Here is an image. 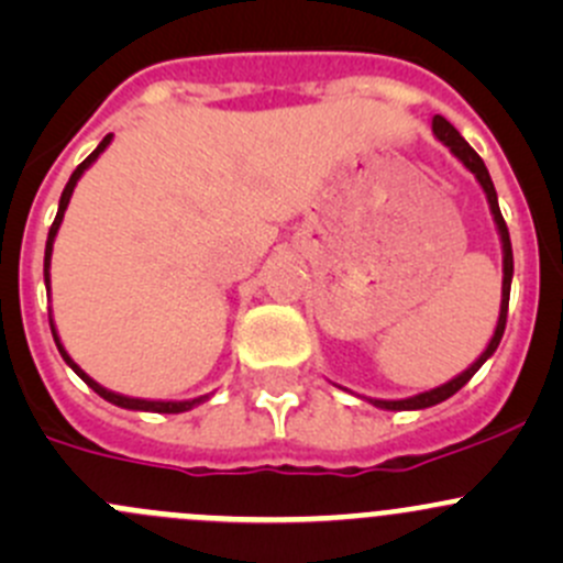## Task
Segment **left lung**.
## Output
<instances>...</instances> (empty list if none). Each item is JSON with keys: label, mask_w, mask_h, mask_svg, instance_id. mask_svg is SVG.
Here are the masks:
<instances>
[{"label": "left lung", "mask_w": 563, "mask_h": 563, "mask_svg": "<svg viewBox=\"0 0 563 563\" xmlns=\"http://www.w3.org/2000/svg\"><path fill=\"white\" fill-rule=\"evenodd\" d=\"M433 135L441 141V144L446 146V150L452 152V155L457 157L460 163H463L465 168H468L471 174H474V179L479 181V187H482V190H485L487 207H490L493 223H496L498 240H501V255H504L501 308H498L496 329H493V338H490V343L485 345V351H482V354L476 356V360L471 362V365L465 367L463 373H457L455 378H450V382L441 384V387H433V389H428V391H419V395H411V397H400V400H382V397H362V395H356V397H362V400L373 402V406H376V408H384V411H419V408H430V406H439V402H444L446 397H452L457 389H463L465 384H468L471 378H474V373L479 371V367L485 365V362L490 360L493 354H496L498 343H501V338H504V327H507L509 288H512L515 261H512V242H509V229H507V223H504V218H501V209H498L496 187H493V179H490V174H487L485 161H482V157L476 155L474 150H471L468 141H465L463 135H460L457 130L452 128V124L446 122L444 117H439V113H435V117H433ZM340 389H343V387H340Z\"/></svg>", "instance_id": "8db88e82"}]
</instances>
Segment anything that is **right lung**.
I'll use <instances>...</instances> for the list:
<instances>
[{
	"label": "right lung",
	"instance_id": "obj_1",
	"mask_svg": "<svg viewBox=\"0 0 563 563\" xmlns=\"http://www.w3.org/2000/svg\"><path fill=\"white\" fill-rule=\"evenodd\" d=\"M111 141H113V133H108L106 139L100 141V144H98V150H95L92 155H89L87 161H84L81 166H78L76 172H73L70 181H67V185H65V190H62V198H59V209H56L54 225H51V231H48V240H45L43 280H45V291H48V297H51V253H54V240H56V234H59V225H62V220H65V209H67V203H70V196H73V190H76L78 179H81L84 172H87V168L92 166V163L98 161L100 155H103V152L108 150V144H111ZM48 323H51V334H54V343H56V349H59L62 360H65L67 365L73 367V373H76V376L81 378V382L87 384L89 389H95V391H98V395L103 397V400L113 402V406H119V408H128V411H150V413H181V411H190V408L201 406L203 400H209V395H198V397H190V400H146V397H130V395H119V391H111V389H106L103 384H98V382H95L92 376H87V373L81 371V365H76V362H73V356L67 354V351H65V345H62V340H59V332H56V327H54V316H51V310H48Z\"/></svg>",
	"mask_w": 563,
	"mask_h": 563
}]
</instances>
